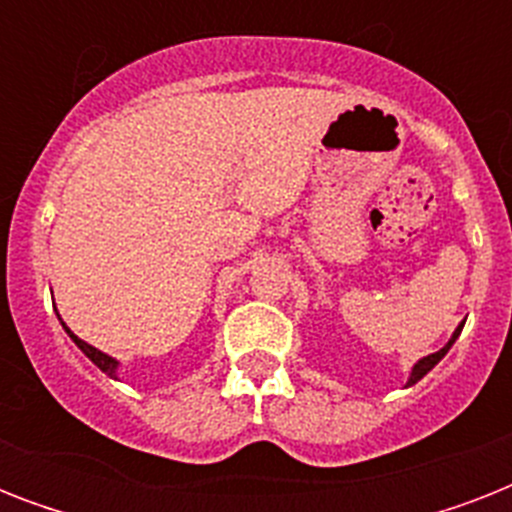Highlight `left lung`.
Returning <instances> with one entry per match:
<instances>
[{
  "label": "left lung",
  "mask_w": 512,
  "mask_h": 512,
  "mask_svg": "<svg viewBox=\"0 0 512 512\" xmlns=\"http://www.w3.org/2000/svg\"><path fill=\"white\" fill-rule=\"evenodd\" d=\"M462 327H465V321H462L460 327L454 329L452 337H449V342H446L444 348L436 350V353H430V356H422L420 361H417V364L412 366V372H409V380H406V388H409V385H414V382H420L422 377H425V374H428L430 369H433V366H436L438 361H441V358L446 356V353H449V348H452V345H454V340H457V337H460Z\"/></svg>",
  "instance_id": "1"
}]
</instances>
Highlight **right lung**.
<instances>
[{"label":"right lung","instance_id":"1","mask_svg":"<svg viewBox=\"0 0 512 512\" xmlns=\"http://www.w3.org/2000/svg\"><path fill=\"white\" fill-rule=\"evenodd\" d=\"M58 321H60V324H63V329H66V335L71 337V340H74L76 348L82 350L84 356L90 358L92 364L98 366L100 372H106L108 377H111V380H116V372H119V361H116L114 356H108V353H103V350H98V348H95V345H90V342H84L82 337H76L74 332H71V329L66 327V321L60 319V313H58Z\"/></svg>","mask_w":512,"mask_h":512}]
</instances>
